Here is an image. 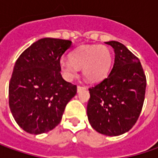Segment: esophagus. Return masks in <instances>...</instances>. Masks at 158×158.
I'll return each mask as SVG.
<instances>
[{"instance_id":"esophagus-1","label":"esophagus","mask_w":158,"mask_h":158,"mask_svg":"<svg viewBox=\"0 0 158 158\" xmlns=\"http://www.w3.org/2000/svg\"><path fill=\"white\" fill-rule=\"evenodd\" d=\"M84 89H85V87H82V86H80V85H78V86H77V92H80L81 90Z\"/></svg>"}]
</instances>
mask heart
Returning <instances> with one entry per match:
<instances>
[{"mask_svg":"<svg viewBox=\"0 0 158 158\" xmlns=\"http://www.w3.org/2000/svg\"><path fill=\"white\" fill-rule=\"evenodd\" d=\"M112 57L106 46H82L71 52L70 60L61 59L60 69L64 78L72 81L82 69V75L89 82H98L108 74Z\"/></svg>","mask_w":158,"mask_h":158,"instance_id":"b5f03b06","label":"heart"}]
</instances>
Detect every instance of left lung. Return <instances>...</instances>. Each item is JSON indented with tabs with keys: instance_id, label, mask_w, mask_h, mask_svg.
<instances>
[{
	"instance_id": "1",
	"label": "left lung",
	"mask_w": 158,
	"mask_h": 158,
	"mask_svg": "<svg viewBox=\"0 0 158 158\" xmlns=\"http://www.w3.org/2000/svg\"><path fill=\"white\" fill-rule=\"evenodd\" d=\"M106 44L114 49V63L106 78L89 89L87 115L97 132L117 136L136 123L143 109L147 82L142 64L135 54L117 41Z\"/></svg>"
}]
</instances>
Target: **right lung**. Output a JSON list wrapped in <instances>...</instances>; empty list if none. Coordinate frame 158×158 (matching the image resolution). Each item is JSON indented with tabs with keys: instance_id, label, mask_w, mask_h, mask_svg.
<instances>
[{
	"instance_id": "obj_1",
	"label": "right lung",
	"mask_w": 158,
	"mask_h": 158,
	"mask_svg": "<svg viewBox=\"0 0 158 158\" xmlns=\"http://www.w3.org/2000/svg\"><path fill=\"white\" fill-rule=\"evenodd\" d=\"M70 40L44 38L36 41L15 61L9 85V108L25 132L40 135L60 124L76 85L66 82L60 69Z\"/></svg>"
}]
</instances>
